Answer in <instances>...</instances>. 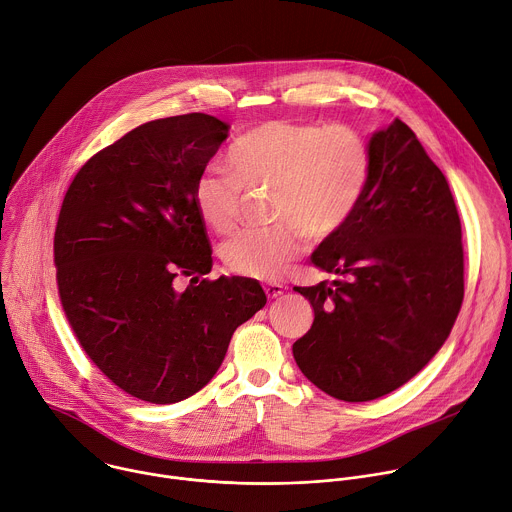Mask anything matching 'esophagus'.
Masks as SVG:
<instances>
[{"label":"esophagus","instance_id":"esophagus-1","mask_svg":"<svg viewBox=\"0 0 512 512\" xmlns=\"http://www.w3.org/2000/svg\"><path fill=\"white\" fill-rule=\"evenodd\" d=\"M263 289H265L267 298H271V300H275V298H279L283 294V285H279V283H267Z\"/></svg>","mask_w":512,"mask_h":512}]
</instances>
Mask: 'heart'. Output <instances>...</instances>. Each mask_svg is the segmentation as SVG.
Masks as SVG:
<instances>
[{"label":"heart","instance_id":"b5f03b06","mask_svg":"<svg viewBox=\"0 0 512 512\" xmlns=\"http://www.w3.org/2000/svg\"><path fill=\"white\" fill-rule=\"evenodd\" d=\"M227 166L231 176L196 178L194 210L206 229L229 235L241 218L243 190H269V216L279 223L237 235L223 259L239 275L273 281L300 257L306 233L326 239L350 221L367 192L373 160L367 141L350 127L275 119L243 133Z\"/></svg>","mask_w":512,"mask_h":512}]
</instances>
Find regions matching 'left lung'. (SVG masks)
<instances>
[{
  "instance_id": "left-lung-1",
  "label": "left lung",
  "mask_w": 512,
  "mask_h": 512,
  "mask_svg": "<svg viewBox=\"0 0 512 512\" xmlns=\"http://www.w3.org/2000/svg\"><path fill=\"white\" fill-rule=\"evenodd\" d=\"M371 180L312 263L336 275L294 287L314 308L300 371L334 399H379L442 348L464 300L462 225L448 180L399 119L369 139Z\"/></svg>"
}]
</instances>
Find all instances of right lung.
Listing matches in <instances>:
<instances>
[{"mask_svg": "<svg viewBox=\"0 0 512 512\" xmlns=\"http://www.w3.org/2000/svg\"><path fill=\"white\" fill-rule=\"evenodd\" d=\"M229 137L204 113L143 123L95 154L62 200L54 233L58 294L81 346L119 389L178 403L221 367L233 332L267 298L212 267L192 188ZM178 274L191 277L182 295Z\"/></svg>", "mask_w": 512, "mask_h": 512, "instance_id": "add662e5", "label": "right lung"}]
</instances>
